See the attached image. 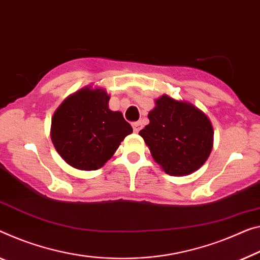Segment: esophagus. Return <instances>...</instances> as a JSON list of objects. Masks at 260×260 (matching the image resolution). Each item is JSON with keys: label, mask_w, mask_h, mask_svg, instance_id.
Here are the masks:
<instances>
[{"label": "esophagus", "mask_w": 260, "mask_h": 260, "mask_svg": "<svg viewBox=\"0 0 260 260\" xmlns=\"http://www.w3.org/2000/svg\"><path fill=\"white\" fill-rule=\"evenodd\" d=\"M133 127L135 133H139V130L142 129V123L141 122H134L133 123Z\"/></svg>", "instance_id": "obj_1"}]
</instances>
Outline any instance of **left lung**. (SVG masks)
I'll list each match as a JSON object with an SVG mask.
<instances>
[{"label":"left lung","mask_w":260,"mask_h":260,"mask_svg":"<svg viewBox=\"0 0 260 260\" xmlns=\"http://www.w3.org/2000/svg\"><path fill=\"white\" fill-rule=\"evenodd\" d=\"M149 119L139 135L165 173L174 177L190 174L208 159L213 149V125L191 103L162 95L155 100Z\"/></svg>","instance_id":"8db88e82"}]
</instances>
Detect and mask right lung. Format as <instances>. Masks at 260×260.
Wrapping results in <instances>:
<instances>
[{
    "mask_svg": "<svg viewBox=\"0 0 260 260\" xmlns=\"http://www.w3.org/2000/svg\"><path fill=\"white\" fill-rule=\"evenodd\" d=\"M109 99L105 89L85 87L65 99L55 110L51 124L52 143L74 169H101L133 133L121 111L109 109Z\"/></svg>",
    "mask_w": 260,
    "mask_h": 260,
    "instance_id": "add662e5",
    "label": "right lung"
}]
</instances>
